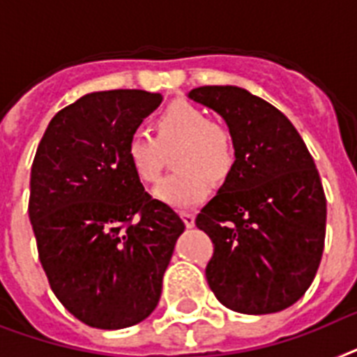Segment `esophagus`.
<instances>
[{
  "instance_id": "obj_1",
  "label": "esophagus",
  "mask_w": 357,
  "mask_h": 357,
  "mask_svg": "<svg viewBox=\"0 0 357 357\" xmlns=\"http://www.w3.org/2000/svg\"><path fill=\"white\" fill-rule=\"evenodd\" d=\"M182 220H184L185 228H193L195 226V215L193 213H188V211H184V213H181Z\"/></svg>"
}]
</instances>
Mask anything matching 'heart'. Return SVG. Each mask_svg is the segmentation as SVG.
Masks as SVG:
<instances>
[{"label":"heart","mask_w":357,"mask_h":357,"mask_svg":"<svg viewBox=\"0 0 357 357\" xmlns=\"http://www.w3.org/2000/svg\"><path fill=\"white\" fill-rule=\"evenodd\" d=\"M157 138L131 135L123 155L131 172L144 184L160 176L162 151L178 146L173 157V175L162 178L155 197L176 210H190L211 193V181H225L235 164L234 138L225 126L210 122L208 114L188 102H175L155 122Z\"/></svg>","instance_id":"1"}]
</instances>
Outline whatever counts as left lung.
I'll return each mask as SVG.
<instances>
[{
  "mask_svg": "<svg viewBox=\"0 0 357 357\" xmlns=\"http://www.w3.org/2000/svg\"><path fill=\"white\" fill-rule=\"evenodd\" d=\"M188 96L225 119L235 146L226 182L195 219L213 243L208 284L229 310H284L305 296L325 248L314 158L290 120L246 89L204 85Z\"/></svg>",
  "mask_w": 357,
  "mask_h": 357,
  "instance_id": "left-lung-1",
  "label": "left lung"
}]
</instances>
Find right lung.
<instances>
[{"mask_svg":"<svg viewBox=\"0 0 357 357\" xmlns=\"http://www.w3.org/2000/svg\"><path fill=\"white\" fill-rule=\"evenodd\" d=\"M162 94L91 93L54 114L31 169L29 217L54 296L85 325L132 326L158 305L184 222L144 191L123 149Z\"/></svg>","mask_w":357,"mask_h":357,"instance_id":"right-lung-1","label":"right lung"}]
</instances>
